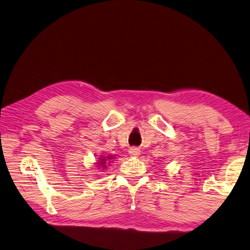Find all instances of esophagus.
Here are the masks:
<instances>
[{"label": "esophagus", "mask_w": 250, "mask_h": 250, "mask_svg": "<svg viewBox=\"0 0 250 250\" xmlns=\"http://www.w3.org/2000/svg\"><path fill=\"white\" fill-rule=\"evenodd\" d=\"M128 152H129V155H130V156H132V157H138V156L141 154V150H140L138 147H131V148L129 149V151H128Z\"/></svg>", "instance_id": "34e87169"}]
</instances>
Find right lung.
I'll return each instance as SVG.
<instances>
[{
	"mask_svg": "<svg viewBox=\"0 0 250 250\" xmlns=\"http://www.w3.org/2000/svg\"><path fill=\"white\" fill-rule=\"evenodd\" d=\"M113 160H116V156L113 155H100V157H98V162H96V166L95 167L98 169V170H105L107 169V166H109L110 163L113 162Z\"/></svg>",
	"mask_w": 250,
	"mask_h": 250,
	"instance_id": "right-lung-1",
	"label": "right lung"
}]
</instances>
